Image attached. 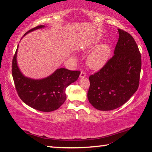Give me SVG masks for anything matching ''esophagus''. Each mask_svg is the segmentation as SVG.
<instances>
[{
	"instance_id": "esophagus-1",
	"label": "esophagus",
	"mask_w": 152,
	"mask_h": 152,
	"mask_svg": "<svg viewBox=\"0 0 152 152\" xmlns=\"http://www.w3.org/2000/svg\"><path fill=\"white\" fill-rule=\"evenodd\" d=\"M86 76V72L84 71V70H82L81 73H80V78H84V77H85Z\"/></svg>"
}]
</instances>
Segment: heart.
<instances>
[{"label":"heart","instance_id":"heart-1","mask_svg":"<svg viewBox=\"0 0 152 152\" xmlns=\"http://www.w3.org/2000/svg\"><path fill=\"white\" fill-rule=\"evenodd\" d=\"M110 53V48L109 45H99L89 56L88 59L89 66L94 69L101 68L107 62Z\"/></svg>","mask_w":152,"mask_h":152}]
</instances>
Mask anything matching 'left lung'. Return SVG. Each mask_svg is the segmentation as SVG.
I'll return each mask as SVG.
<instances>
[{
    "label": "left lung",
    "mask_w": 152,
    "mask_h": 152,
    "mask_svg": "<svg viewBox=\"0 0 152 152\" xmlns=\"http://www.w3.org/2000/svg\"><path fill=\"white\" fill-rule=\"evenodd\" d=\"M118 31L114 55L89 76L87 96L98 110H110L122 106L140 85L141 57L138 46L129 33L121 29Z\"/></svg>",
    "instance_id": "left-lung-1"
}]
</instances>
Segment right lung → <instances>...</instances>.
<instances>
[{"mask_svg": "<svg viewBox=\"0 0 152 152\" xmlns=\"http://www.w3.org/2000/svg\"><path fill=\"white\" fill-rule=\"evenodd\" d=\"M44 27L38 25L28 31L24 35ZM17 49L12 58V75L20 99L29 107L40 111L50 112L58 109L66 101V88L78 80L80 72L60 68L45 78H28L23 75L17 66Z\"/></svg>", "mask_w": 152, "mask_h": 152, "instance_id": "1", "label": "right lung"}]
</instances>
